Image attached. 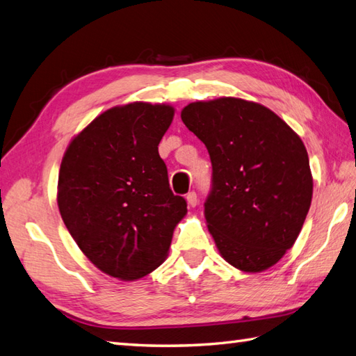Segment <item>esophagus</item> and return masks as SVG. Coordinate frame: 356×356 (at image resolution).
Masks as SVG:
<instances>
[{"label":"esophagus","mask_w":356,"mask_h":356,"mask_svg":"<svg viewBox=\"0 0 356 356\" xmlns=\"http://www.w3.org/2000/svg\"><path fill=\"white\" fill-rule=\"evenodd\" d=\"M186 202H188L189 206H191V208H195V206L198 204V197H197V194H195L194 191L188 193V194H186Z\"/></svg>","instance_id":"34e87169"}]
</instances>
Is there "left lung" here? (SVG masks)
Here are the masks:
<instances>
[{
    "instance_id": "obj_1",
    "label": "left lung",
    "mask_w": 356,
    "mask_h": 356,
    "mask_svg": "<svg viewBox=\"0 0 356 356\" xmlns=\"http://www.w3.org/2000/svg\"><path fill=\"white\" fill-rule=\"evenodd\" d=\"M208 148L212 188L204 218L221 256L247 273L270 268L291 249L308 216L307 148L266 106L222 97L181 111Z\"/></svg>"
}]
</instances>
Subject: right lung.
I'll return each instance as SVG.
<instances>
[{"label": "right lung", "mask_w": 356, "mask_h": 356, "mask_svg": "<svg viewBox=\"0 0 356 356\" xmlns=\"http://www.w3.org/2000/svg\"><path fill=\"white\" fill-rule=\"evenodd\" d=\"M172 117L168 104L112 107L65 152L57 185L62 220L86 258L112 277L135 280L158 268L186 213L158 152Z\"/></svg>", "instance_id": "1"}]
</instances>
